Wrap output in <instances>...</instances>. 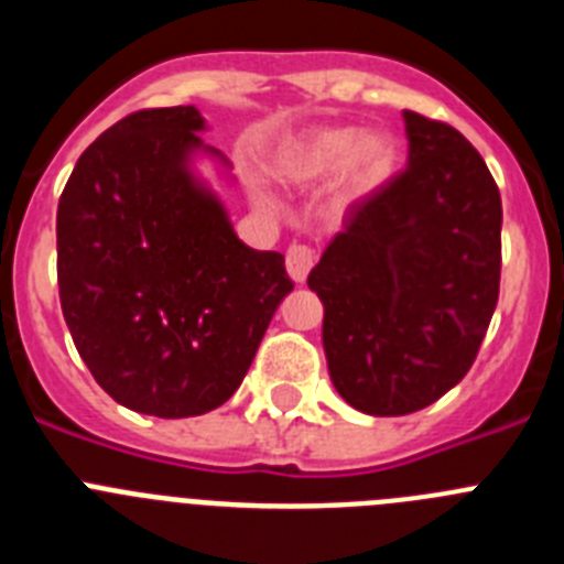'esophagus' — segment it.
Wrapping results in <instances>:
<instances>
[{
    "mask_svg": "<svg viewBox=\"0 0 564 564\" xmlns=\"http://www.w3.org/2000/svg\"><path fill=\"white\" fill-rule=\"evenodd\" d=\"M313 265H316V248L305 246V242H293V246L288 248V273H291L296 282H305Z\"/></svg>",
    "mask_w": 564,
    "mask_h": 564,
    "instance_id": "esophagus-1",
    "label": "esophagus"
}]
</instances>
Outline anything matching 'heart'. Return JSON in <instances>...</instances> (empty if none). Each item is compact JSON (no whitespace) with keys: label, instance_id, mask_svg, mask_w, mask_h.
Masks as SVG:
<instances>
[{"label":"heart","instance_id":"obj_1","mask_svg":"<svg viewBox=\"0 0 564 564\" xmlns=\"http://www.w3.org/2000/svg\"><path fill=\"white\" fill-rule=\"evenodd\" d=\"M398 161V143L387 132L361 134L356 127H325L288 143L279 154V172L291 181H318L344 166L358 192L381 186Z\"/></svg>","mask_w":564,"mask_h":564}]
</instances>
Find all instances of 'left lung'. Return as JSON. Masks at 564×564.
<instances>
[{
  "mask_svg": "<svg viewBox=\"0 0 564 564\" xmlns=\"http://www.w3.org/2000/svg\"><path fill=\"white\" fill-rule=\"evenodd\" d=\"M403 123L406 169L347 208L307 276L338 395L378 417L463 381L500 296L502 203L486 161L449 123L412 109Z\"/></svg>",
  "mask_w": 564,
  "mask_h": 564,
  "instance_id": "1",
  "label": "left lung"
}]
</instances>
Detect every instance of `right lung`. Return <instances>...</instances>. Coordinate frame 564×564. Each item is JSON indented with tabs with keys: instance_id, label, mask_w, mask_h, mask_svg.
<instances>
[{
	"instance_id": "obj_1",
	"label": "right lung",
	"mask_w": 564,
	"mask_h": 564,
	"mask_svg": "<svg viewBox=\"0 0 564 564\" xmlns=\"http://www.w3.org/2000/svg\"><path fill=\"white\" fill-rule=\"evenodd\" d=\"M194 107L138 109L89 143L56 214L58 299L109 398L154 417L217 410L246 378L279 302L285 257L239 242L186 161Z\"/></svg>"
}]
</instances>
